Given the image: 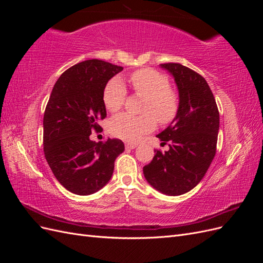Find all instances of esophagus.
Returning <instances> with one entry per match:
<instances>
[{"instance_id":"34e87169","label":"esophagus","mask_w":263,"mask_h":263,"mask_svg":"<svg viewBox=\"0 0 263 263\" xmlns=\"http://www.w3.org/2000/svg\"><path fill=\"white\" fill-rule=\"evenodd\" d=\"M125 147L126 149H135L137 147V144H135V142H126Z\"/></svg>"}]
</instances>
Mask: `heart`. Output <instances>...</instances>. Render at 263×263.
I'll use <instances>...</instances> for the list:
<instances>
[{
  "mask_svg": "<svg viewBox=\"0 0 263 263\" xmlns=\"http://www.w3.org/2000/svg\"><path fill=\"white\" fill-rule=\"evenodd\" d=\"M135 93L145 97L141 116L119 114L109 122V132L124 140H137L159 124L165 125L176 118L179 110L178 94L169 87L166 77L154 69H139L130 76ZM127 91L119 79L110 80L103 92V103L110 113H116L124 105Z\"/></svg>",
  "mask_w": 263,
  "mask_h": 263,
  "instance_id": "obj_1",
  "label": "heart"
}]
</instances>
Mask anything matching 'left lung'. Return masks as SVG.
<instances>
[{"label":"left lung","mask_w":263,"mask_h":263,"mask_svg":"<svg viewBox=\"0 0 263 263\" xmlns=\"http://www.w3.org/2000/svg\"><path fill=\"white\" fill-rule=\"evenodd\" d=\"M179 90V110L166 128L157 135L170 149L155 150L144 176L159 192L177 196L195 187L216 154L219 112L205 79L180 63H162Z\"/></svg>","instance_id":"obj_1"}]
</instances>
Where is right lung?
I'll return each mask as SVG.
<instances>
[{"mask_svg":"<svg viewBox=\"0 0 263 263\" xmlns=\"http://www.w3.org/2000/svg\"><path fill=\"white\" fill-rule=\"evenodd\" d=\"M123 67L92 59L63 72L53 85L44 114V154L60 184L78 195L98 192L112 178L124 142L90 139L106 117L103 92Z\"/></svg>","mask_w":263,"mask_h":263,"instance_id":"1","label":"right lung"}]
</instances>
